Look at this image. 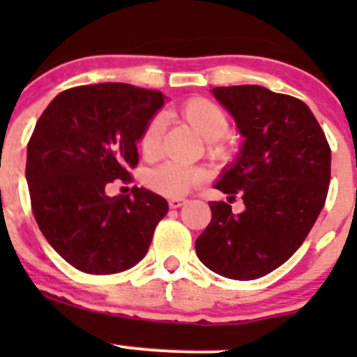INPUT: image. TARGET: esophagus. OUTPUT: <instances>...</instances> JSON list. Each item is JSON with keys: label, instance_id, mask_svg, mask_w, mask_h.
<instances>
[{"label": "esophagus", "instance_id": "obj_1", "mask_svg": "<svg viewBox=\"0 0 357 357\" xmlns=\"http://www.w3.org/2000/svg\"><path fill=\"white\" fill-rule=\"evenodd\" d=\"M186 199H181V197H176V199H169V207L171 208H179L181 205L186 204Z\"/></svg>", "mask_w": 357, "mask_h": 357}]
</instances>
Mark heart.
I'll use <instances>...</instances> for the list:
<instances>
[{
	"mask_svg": "<svg viewBox=\"0 0 357 357\" xmlns=\"http://www.w3.org/2000/svg\"><path fill=\"white\" fill-rule=\"evenodd\" d=\"M181 115L197 132L212 143V152H219V139L226 136L229 122L221 107L205 98H192L181 107ZM165 117L164 112H158L150 119L139 138V149L146 158H157L162 150V135H164ZM204 179V172L199 167L178 164V162H164L146 172V185L153 192L165 197H181Z\"/></svg>",
	"mask_w": 357,
	"mask_h": 357,
	"instance_id": "b5f03b06",
	"label": "heart"
}]
</instances>
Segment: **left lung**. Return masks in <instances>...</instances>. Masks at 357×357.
<instances>
[{
	"label": "left lung",
	"instance_id": "1",
	"mask_svg": "<svg viewBox=\"0 0 357 357\" xmlns=\"http://www.w3.org/2000/svg\"><path fill=\"white\" fill-rule=\"evenodd\" d=\"M242 146L214 188L238 193L245 211L211 202L212 219L197 238L202 264L231 280H255L287 262L314 226L330 185L332 152L321 126L298 98L257 84L214 88Z\"/></svg>",
	"mask_w": 357,
	"mask_h": 357
}]
</instances>
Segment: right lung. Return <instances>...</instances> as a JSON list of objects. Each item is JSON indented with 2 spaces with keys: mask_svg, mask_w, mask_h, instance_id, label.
I'll return each mask as SVG.
<instances>
[{
  "mask_svg": "<svg viewBox=\"0 0 357 357\" xmlns=\"http://www.w3.org/2000/svg\"><path fill=\"white\" fill-rule=\"evenodd\" d=\"M165 96L155 89L103 82L62 91L46 107L27 145L25 179L39 229L70 266L114 275L149 252L165 199L132 186L109 197L115 179L138 165V143Z\"/></svg>",
  "mask_w": 357,
  "mask_h": 357,
  "instance_id": "1",
  "label": "right lung"
}]
</instances>
